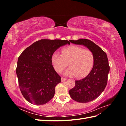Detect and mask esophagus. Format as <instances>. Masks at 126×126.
<instances>
[{
    "mask_svg": "<svg viewBox=\"0 0 126 126\" xmlns=\"http://www.w3.org/2000/svg\"><path fill=\"white\" fill-rule=\"evenodd\" d=\"M66 80H67V79L66 78H64L62 77V79H61V81H62V82H63V81H66Z\"/></svg>",
    "mask_w": 126,
    "mask_h": 126,
    "instance_id": "1",
    "label": "esophagus"
}]
</instances>
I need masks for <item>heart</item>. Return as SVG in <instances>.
I'll return each instance as SVG.
<instances>
[{"instance_id":"b5f03b06","label":"heart","mask_w":126,"mask_h":126,"mask_svg":"<svg viewBox=\"0 0 126 126\" xmlns=\"http://www.w3.org/2000/svg\"><path fill=\"white\" fill-rule=\"evenodd\" d=\"M62 53L61 55L56 51L51 56L52 66L57 72H62L68 66V63L70 67L64 71L66 76L83 77L92 69L94 58L93 52L89 49L71 46L63 48Z\"/></svg>"}]
</instances>
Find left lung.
<instances>
[{"mask_svg":"<svg viewBox=\"0 0 126 126\" xmlns=\"http://www.w3.org/2000/svg\"><path fill=\"white\" fill-rule=\"evenodd\" d=\"M76 45H81L93 52L94 61L93 69L86 77L75 81V86L69 91L72 99L81 103H86L96 99L104 91L107 83L110 70L108 59L106 52L87 39L70 40Z\"/></svg>","mask_w":126,"mask_h":126,"instance_id":"obj_1","label":"left lung"}]
</instances>
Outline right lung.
<instances>
[{"mask_svg": "<svg viewBox=\"0 0 126 126\" xmlns=\"http://www.w3.org/2000/svg\"><path fill=\"white\" fill-rule=\"evenodd\" d=\"M69 41L41 39L27 48L19 57L16 68L19 86L26 100L32 104H46L54 96L60 76L51 63L52 55Z\"/></svg>", "mask_w": 126, "mask_h": 126, "instance_id": "add662e5", "label": "right lung"}]
</instances>
